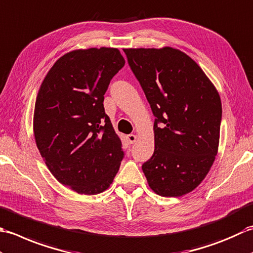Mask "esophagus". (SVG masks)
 Returning <instances> with one entry per match:
<instances>
[{"label": "esophagus", "mask_w": 253, "mask_h": 253, "mask_svg": "<svg viewBox=\"0 0 253 253\" xmlns=\"http://www.w3.org/2000/svg\"><path fill=\"white\" fill-rule=\"evenodd\" d=\"M126 138H127V142L128 143L134 144V143L136 142V140H137V136L135 135V134H130V135L126 136Z\"/></svg>", "instance_id": "esophagus-1"}]
</instances>
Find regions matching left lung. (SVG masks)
Masks as SVG:
<instances>
[{
    "label": "left lung",
    "instance_id": "left-lung-1",
    "mask_svg": "<svg viewBox=\"0 0 253 253\" xmlns=\"http://www.w3.org/2000/svg\"><path fill=\"white\" fill-rule=\"evenodd\" d=\"M151 105L155 149L142 169L149 188L177 198L203 181L217 155L221 121L218 91L182 51L123 49Z\"/></svg>",
    "mask_w": 253,
    "mask_h": 253
}]
</instances>
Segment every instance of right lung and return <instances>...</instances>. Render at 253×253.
<instances>
[{"mask_svg":"<svg viewBox=\"0 0 253 253\" xmlns=\"http://www.w3.org/2000/svg\"><path fill=\"white\" fill-rule=\"evenodd\" d=\"M125 63L116 48L71 51L55 62L39 88L36 144L54 178L80 194L109 188L125 156L104 108L110 81Z\"/></svg>","mask_w":253,"mask_h":253,"instance_id":"add662e5","label":"right lung"}]
</instances>
